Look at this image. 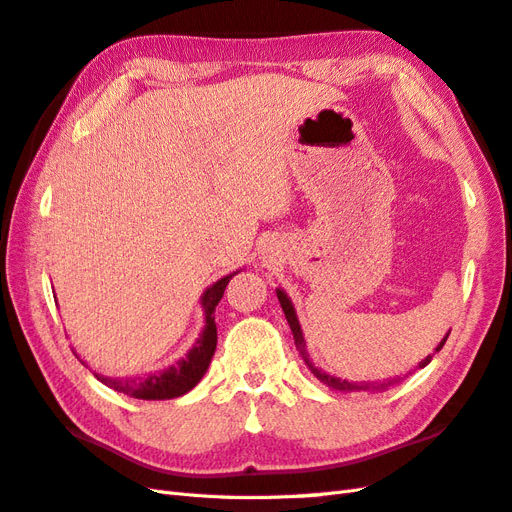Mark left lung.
<instances>
[{
	"label": "left lung",
	"instance_id": "obj_1",
	"mask_svg": "<svg viewBox=\"0 0 512 512\" xmlns=\"http://www.w3.org/2000/svg\"><path fill=\"white\" fill-rule=\"evenodd\" d=\"M277 298H279V303H281V307H283V313H285V318H287V324H290V329H292V333H294V342H296V348H298V352H300V357L305 359V363H307V368L311 370V374L318 378L320 383H324L326 387H331V389H335V391H344V393H348V391H378V389H385V387H389V385H393V383H398L400 378H391L389 383H383V385H374V383H352V381H344V378H337V376H331V374H326L324 370H320V368H316V365H313V361L309 359V355H307V348H305V337H303V331H300V324H298V318H296V311H294V305H292V300L287 298V294L283 292V290H277ZM450 335V333H448ZM448 335H445L441 342H439V346L435 348V352H439L441 348H443V344H445V339H448ZM430 359H432V355H428L422 363L417 365V368H426V365L430 363Z\"/></svg>",
	"mask_w": 512,
	"mask_h": 512
}]
</instances>
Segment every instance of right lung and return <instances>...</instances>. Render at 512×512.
<instances>
[{"mask_svg":"<svg viewBox=\"0 0 512 512\" xmlns=\"http://www.w3.org/2000/svg\"><path fill=\"white\" fill-rule=\"evenodd\" d=\"M233 274H227L225 279L216 281L212 287H207L205 290L201 298V305L205 309V329L201 337L196 339V344L192 346L186 359L177 361L175 365H170V368L162 372H155L142 378H110L97 372L93 374L103 385H108L110 389L138 400H170L188 393L192 387H196V383L201 381L203 374L209 368V361L214 357L216 342H218L214 311H216V305L220 303L222 294H225V287L231 281Z\"/></svg>","mask_w":512,"mask_h":512,"instance_id":"add662e5","label":"right lung"}]
</instances>
